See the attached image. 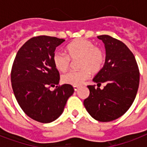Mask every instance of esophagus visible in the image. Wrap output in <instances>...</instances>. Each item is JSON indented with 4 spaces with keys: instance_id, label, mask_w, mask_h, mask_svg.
<instances>
[{
    "instance_id": "34e87169",
    "label": "esophagus",
    "mask_w": 147,
    "mask_h": 147,
    "mask_svg": "<svg viewBox=\"0 0 147 147\" xmlns=\"http://www.w3.org/2000/svg\"><path fill=\"white\" fill-rule=\"evenodd\" d=\"M73 88H74V90H75V92H77V91L78 90V86H73Z\"/></svg>"
}]
</instances>
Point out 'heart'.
Listing matches in <instances>:
<instances>
[{"mask_svg": "<svg viewBox=\"0 0 147 147\" xmlns=\"http://www.w3.org/2000/svg\"><path fill=\"white\" fill-rule=\"evenodd\" d=\"M67 55L59 52L54 53L53 62L55 69L59 71H67L70 60L78 62V71H69L63 75L62 82L67 85L78 86L89 78L90 72L97 73L102 69L105 62V55L101 48L95 47L92 41L77 39L66 47Z\"/></svg>", "mask_w": 147, "mask_h": 147, "instance_id": "heart-1", "label": "heart"}]
</instances>
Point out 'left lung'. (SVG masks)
<instances>
[{
  "mask_svg": "<svg viewBox=\"0 0 147 147\" xmlns=\"http://www.w3.org/2000/svg\"><path fill=\"white\" fill-rule=\"evenodd\" d=\"M106 50L104 66L88 85L89 96L84 100L87 111L100 122L114 121L132 105L140 83V71L132 52L123 42L108 35L98 36ZM102 83L105 87L100 90Z\"/></svg>",
  "mask_w": 147,
  "mask_h": 147,
  "instance_id": "8db88e82",
  "label": "left lung"
}]
</instances>
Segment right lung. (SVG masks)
I'll use <instances>...</instances> for the list:
<instances>
[{"label":"right lung","instance_id":"1","mask_svg":"<svg viewBox=\"0 0 147 147\" xmlns=\"http://www.w3.org/2000/svg\"><path fill=\"white\" fill-rule=\"evenodd\" d=\"M63 39L39 36L30 39L18 50L10 78L14 96L25 114L40 123H50L62 114L67 100L74 93L71 85L59 82V72L53 56Z\"/></svg>","mask_w":147,"mask_h":147}]
</instances>
